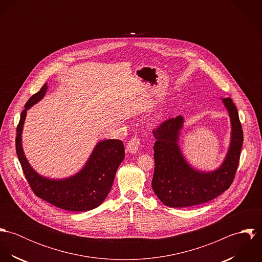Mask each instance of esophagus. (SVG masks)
<instances>
[{"label": "esophagus", "mask_w": 262, "mask_h": 262, "mask_svg": "<svg viewBox=\"0 0 262 262\" xmlns=\"http://www.w3.org/2000/svg\"><path fill=\"white\" fill-rule=\"evenodd\" d=\"M140 144V139L138 137H133L132 139H130V141L128 142L127 146H126V150L131 153V154H135L138 150Z\"/></svg>", "instance_id": "1"}]
</instances>
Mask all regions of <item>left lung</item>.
<instances>
[{
  "label": "left lung",
  "mask_w": 262,
  "mask_h": 262,
  "mask_svg": "<svg viewBox=\"0 0 262 262\" xmlns=\"http://www.w3.org/2000/svg\"><path fill=\"white\" fill-rule=\"evenodd\" d=\"M231 122L229 149L222 164L215 170L193 168L180 147L184 117L168 119L153 130L155 143L154 173L151 186L167 207L185 208L207 203L228 189L233 183L243 143V131L236 106L230 98L222 99Z\"/></svg>",
  "instance_id": "left-lung-1"
}]
</instances>
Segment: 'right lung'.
<instances>
[{
    "label": "right lung",
    "mask_w": 262,
    "mask_h": 262,
    "mask_svg": "<svg viewBox=\"0 0 262 262\" xmlns=\"http://www.w3.org/2000/svg\"><path fill=\"white\" fill-rule=\"evenodd\" d=\"M47 83L33 95L21 113L17 127L16 151L23 172L38 198L57 208L84 212L99 207L112 188L116 171L125 158L124 145L116 139L97 143L84 166L74 176L66 179H49L40 176L28 162L22 147V131L27 110L38 103L46 94Z\"/></svg>",
    "instance_id": "right-lung-1"
}]
</instances>
